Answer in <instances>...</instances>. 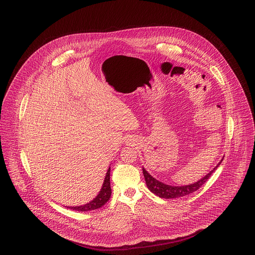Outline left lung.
I'll use <instances>...</instances> for the list:
<instances>
[{"label": "left lung", "mask_w": 255, "mask_h": 255, "mask_svg": "<svg viewBox=\"0 0 255 255\" xmlns=\"http://www.w3.org/2000/svg\"><path fill=\"white\" fill-rule=\"evenodd\" d=\"M223 158L219 161V163H218L209 173H207L201 179L197 180L196 183H194V184H190V185H186V186H170V185H166V184L162 183V181H159L158 179L153 177L144 167H142V170H143V175H144L145 181H146V186H147L148 190L151 193H153L154 195L158 196L159 198L175 199V198H179V197H184V196L190 195V194L196 192L197 190H199L206 183V181L209 179V177L217 169V167L221 164V162L223 161Z\"/></svg>", "instance_id": "left-lung-1"}]
</instances>
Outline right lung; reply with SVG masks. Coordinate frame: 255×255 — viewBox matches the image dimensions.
<instances>
[{"instance_id": "obj_1", "label": "right lung", "mask_w": 255, "mask_h": 255, "mask_svg": "<svg viewBox=\"0 0 255 255\" xmlns=\"http://www.w3.org/2000/svg\"><path fill=\"white\" fill-rule=\"evenodd\" d=\"M110 170L111 167H109L104 179L103 186L99 192V194L89 203L82 205V206H74V207H68L65 206L66 208H69L71 210H76V211H81V212H88V211H92V210H96L101 208L102 206H104L109 199L111 197L112 194V190H111V185H110Z\"/></svg>"}]
</instances>
